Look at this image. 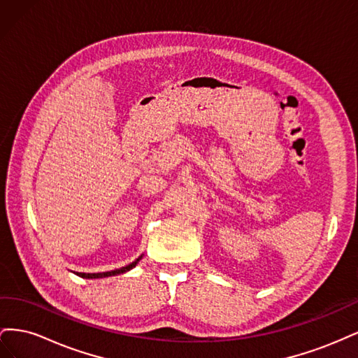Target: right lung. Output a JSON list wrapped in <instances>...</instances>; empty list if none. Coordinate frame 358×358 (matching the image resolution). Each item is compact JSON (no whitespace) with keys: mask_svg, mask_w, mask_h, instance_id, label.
I'll return each mask as SVG.
<instances>
[{"mask_svg":"<svg viewBox=\"0 0 358 358\" xmlns=\"http://www.w3.org/2000/svg\"><path fill=\"white\" fill-rule=\"evenodd\" d=\"M143 255H140L136 262H133L131 264H128L125 267H121V268H116V270H110V272H103V273H80V272H76V275L80 276V278H85V279H96V278H107V276H115V275H121V273H125L128 272V270H131L133 267H136V264L142 259Z\"/></svg>","mask_w":358,"mask_h":358,"instance_id":"right-lung-1","label":"right lung"}]
</instances>
